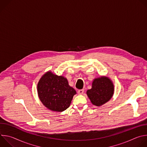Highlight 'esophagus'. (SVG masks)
Wrapping results in <instances>:
<instances>
[{
    "label": "esophagus",
    "instance_id": "obj_1",
    "mask_svg": "<svg viewBox=\"0 0 147 147\" xmlns=\"http://www.w3.org/2000/svg\"><path fill=\"white\" fill-rule=\"evenodd\" d=\"M84 92V90H80L78 91V94L79 95H82V94H83Z\"/></svg>",
    "mask_w": 147,
    "mask_h": 147
}]
</instances>
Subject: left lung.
I'll return each mask as SVG.
<instances>
[{
    "mask_svg": "<svg viewBox=\"0 0 147 147\" xmlns=\"http://www.w3.org/2000/svg\"><path fill=\"white\" fill-rule=\"evenodd\" d=\"M114 91L112 81L108 77L101 76L94 79L92 88L87 91V95L94 105L99 107L112 98Z\"/></svg>",
    "mask_w": 147,
    "mask_h": 147,
    "instance_id": "obj_1",
    "label": "left lung"
}]
</instances>
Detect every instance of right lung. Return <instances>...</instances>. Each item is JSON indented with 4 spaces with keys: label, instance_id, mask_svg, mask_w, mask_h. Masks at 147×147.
<instances>
[{
    "label": "right lung",
    "instance_id": "add662e5",
    "mask_svg": "<svg viewBox=\"0 0 147 147\" xmlns=\"http://www.w3.org/2000/svg\"><path fill=\"white\" fill-rule=\"evenodd\" d=\"M38 95L40 102L48 109L61 112L70 105L76 90L69 85L67 79L51 71L46 72L37 84Z\"/></svg>",
    "mask_w": 147,
    "mask_h": 147
}]
</instances>
